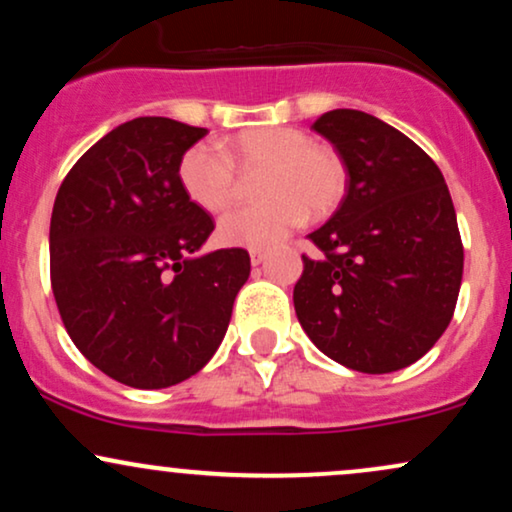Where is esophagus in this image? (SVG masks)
<instances>
[{
    "label": "esophagus",
    "instance_id": "esophagus-1",
    "mask_svg": "<svg viewBox=\"0 0 512 512\" xmlns=\"http://www.w3.org/2000/svg\"><path fill=\"white\" fill-rule=\"evenodd\" d=\"M264 257H267V252H264L262 248H252V250H250V262H252V267H257V264H262Z\"/></svg>",
    "mask_w": 512,
    "mask_h": 512
}]
</instances>
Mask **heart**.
Instances as JSON below:
<instances>
[{
    "label": "heart",
    "instance_id": "heart-1",
    "mask_svg": "<svg viewBox=\"0 0 512 512\" xmlns=\"http://www.w3.org/2000/svg\"><path fill=\"white\" fill-rule=\"evenodd\" d=\"M240 173L257 178V204L231 209L219 221L226 245L267 248L279 243L305 214L320 219L334 211L346 190V168L339 154L313 144L310 134L293 127H255L236 134L226 154L209 142L192 144L180 158L178 180L192 204L221 211L236 202Z\"/></svg>",
    "mask_w": 512,
    "mask_h": 512
}]
</instances>
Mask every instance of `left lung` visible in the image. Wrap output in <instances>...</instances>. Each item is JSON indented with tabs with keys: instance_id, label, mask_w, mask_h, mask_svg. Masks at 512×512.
<instances>
[{
	"instance_id": "1",
	"label": "left lung",
	"mask_w": 512,
	"mask_h": 512,
	"mask_svg": "<svg viewBox=\"0 0 512 512\" xmlns=\"http://www.w3.org/2000/svg\"><path fill=\"white\" fill-rule=\"evenodd\" d=\"M349 170L332 219L310 233L293 289L301 327L332 361L361 373L407 368L448 330L464 250L443 173L407 134L361 110L320 115Z\"/></svg>"
}]
</instances>
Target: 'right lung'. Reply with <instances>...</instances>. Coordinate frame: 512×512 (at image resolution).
Listing matches in <instances>:
<instances>
[{"label": "right lung", "instance_id": "add662e5", "mask_svg": "<svg viewBox=\"0 0 512 512\" xmlns=\"http://www.w3.org/2000/svg\"><path fill=\"white\" fill-rule=\"evenodd\" d=\"M207 134L137 117L86 151L50 219V281L76 349L117 383L178 385L207 366L228 330L250 255H195L214 219L182 192L180 158Z\"/></svg>", "mask_w": 512, "mask_h": 512}]
</instances>
